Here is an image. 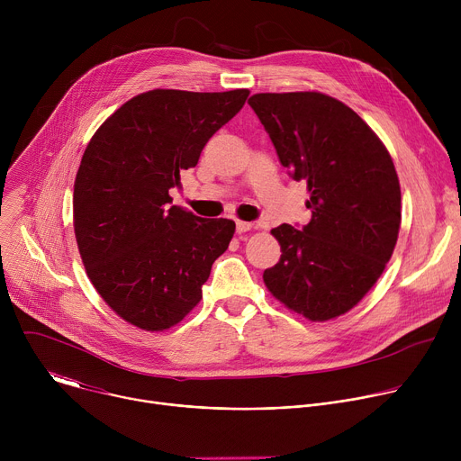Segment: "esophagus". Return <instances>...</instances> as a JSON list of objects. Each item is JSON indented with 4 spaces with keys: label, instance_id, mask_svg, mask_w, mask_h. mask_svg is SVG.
Returning a JSON list of instances; mask_svg holds the SVG:
<instances>
[{
    "label": "esophagus",
    "instance_id": "obj_1",
    "mask_svg": "<svg viewBox=\"0 0 461 461\" xmlns=\"http://www.w3.org/2000/svg\"><path fill=\"white\" fill-rule=\"evenodd\" d=\"M251 228H253V224H251V222L237 221V231H239V233H246V231H249Z\"/></svg>",
    "mask_w": 461,
    "mask_h": 461
}]
</instances>
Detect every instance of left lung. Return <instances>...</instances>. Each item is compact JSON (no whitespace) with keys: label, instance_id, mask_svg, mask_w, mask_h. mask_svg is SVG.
Segmentation results:
<instances>
[{"label":"left lung","instance_id":"obj_1","mask_svg":"<svg viewBox=\"0 0 461 461\" xmlns=\"http://www.w3.org/2000/svg\"><path fill=\"white\" fill-rule=\"evenodd\" d=\"M248 104L290 176L306 182L312 212L303 230H272L283 255L262 279L277 301L310 321L339 317L375 285L398 242L396 167L366 122L332 96L258 93Z\"/></svg>","mask_w":461,"mask_h":461}]
</instances>
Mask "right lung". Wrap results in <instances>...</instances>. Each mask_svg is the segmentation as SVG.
Instances as JSON below:
<instances>
[{"label":"right lung","mask_w":461,"mask_h":461,"mask_svg":"<svg viewBox=\"0 0 461 461\" xmlns=\"http://www.w3.org/2000/svg\"><path fill=\"white\" fill-rule=\"evenodd\" d=\"M249 91L153 89L116 109L87 144L73 194L78 249L102 299L148 332L180 322L203 299L235 222L171 206L169 189Z\"/></svg>","instance_id":"1"}]
</instances>
